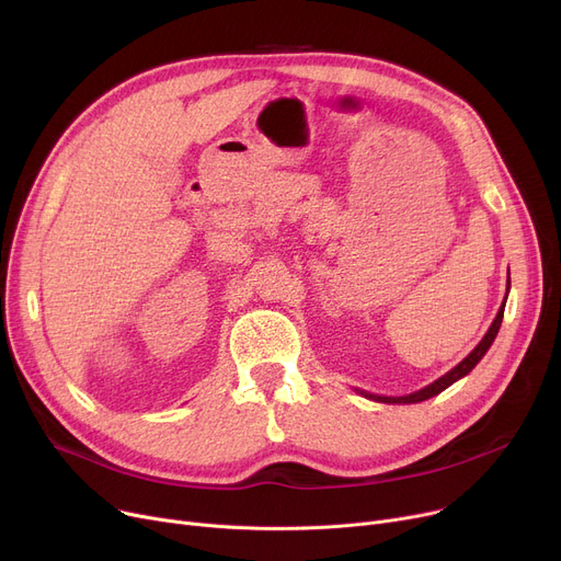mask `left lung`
Listing matches in <instances>:
<instances>
[{
    "mask_svg": "<svg viewBox=\"0 0 561 561\" xmlns=\"http://www.w3.org/2000/svg\"><path fill=\"white\" fill-rule=\"evenodd\" d=\"M507 290H510V279H507ZM505 302H507V298H505ZM505 302H503V307L497 309V313H495V318H493V322H491V328H489V332L484 334V339L476 345V350L470 352V355L463 359V362H459L453 370H448L444 377H438L436 381H432V385H427L425 389H421V391H414V393H409V396H398V398H391V396H375V393H366V391H359L364 398H368V400H375V402H387V404H414V402H423V400H430V398H434V396H438L440 391H446L450 385H455L457 379H461L463 375H468L470 370H473L476 366H478V362L486 355V350L491 347V343H493V339L497 336V330H500V322H503V313H505Z\"/></svg>",
    "mask_w": 561,
    "mask_h": 561,
    "instance_id": "8db88e82",
    "label": "left lung"
}]
</instances>
